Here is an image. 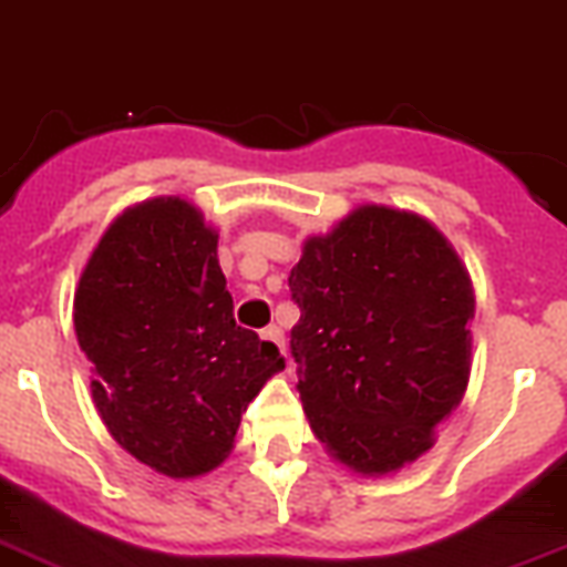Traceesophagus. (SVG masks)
Segmentation results:
<instances>
[{"label": "esophagus", "instance_id": "obj_1", "mask_svg": "<svg viewBox=\"0 0 567 567\" xmlns=\"http://www.w3.org/2000/svg\"><path fill=\"white\" fill-rule=\"evenodd\" d=\"M261 340H265V346H268V349H274V351H279V354H285V340H282V331H279V328L276 326H268L265 328V331H261Z\"/></svg>", "mask_w": 567, "mask_h": 567}]
</instances>
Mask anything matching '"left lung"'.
<instances>
[{
  "mask_svg": "<svg viewBox=\"0 0 567 567\" xmlns=\"http://www.w3.org/2000/svg\"><path fill=\"white\" fill-rule=\"evenodd\" d=\"M288 288L299 398L331 458L360 475L421 458L464 398L473 351V282L444 233L363 204L306 241Z\"/></svg>",
  "mask_w": 567,
  "mask_h": 567,
  "instance_id": "1",
  "label": "left lung"
}]
</instances>
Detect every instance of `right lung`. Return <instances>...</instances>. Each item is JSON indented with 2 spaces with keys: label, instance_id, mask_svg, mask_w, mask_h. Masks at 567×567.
Wrapping results in <instances>:
<instances>
[{
  "label": "right lung",
  "instance_id": "obj_1",
  "mask_svg": "<svg viewBox=\"0 0 567 567\" xmlns=\"http://www.w3.org/2000/svg\"><path fill=\"white\" fill-rule=\"evenodd\" d=\"M218 233L178 195L126 207L74 291V331L112 437L169 478L230 455L241 412L285 357L236 326Z\"/></svg>",
  "mask_w": 567,
  "mask_h": 567
}]
</instances>
